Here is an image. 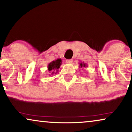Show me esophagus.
<instances>
[{
    "label": "esophagus",
    "instance_id": "obj_1",
    "mask_svg": "<svg viewBox=\"0 0 132 132\" xmlns=\"http://www.w3.org/2000/svg\"><path fill=\"white\" fill-rule=\"evenodd\" d=\"M66 62L68 64H71V63L73 62V59H67Z\"/></svg>",
    "mask_w": 132,
    "mask_h": 132
}]
</instances>
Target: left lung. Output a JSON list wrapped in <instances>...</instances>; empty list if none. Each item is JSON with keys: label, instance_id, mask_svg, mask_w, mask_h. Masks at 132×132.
Wrapping results in <instances>:
<instances>
[{"label": "left lung", "instance_id": "1", "mask_svg": "<svg viewBox=\"0 0 132 132\" xmlns=\"http://www.w3.org/2000/svg\"><path fill=\"white\" fill-rule=\"evenodd\" d=\"M87 64H86V63H84V62H81L80 63H79V67L80 68H86L87 67Z\"/></svg>", "mask_w": 132, "mask_h": 132}]
</instances>
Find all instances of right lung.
<instances>
[{
    "label": "right lung",
    "mask_w": 132,
    "mask_h": 132,
    "mask_svg": "<svg viewBox=\"0 0 132 132\" xmlns=\"http://www.w3.org/2000/svg\"><path fill=\"white\" fill-rule=\"evenodd\" d=\"M61 64H62V60L60 58L50 62L47 65L48 75L51 76L53 75L54 74H56L59 71L58 69L60 68Z\"/></svg>",
    "instance_id": "right-lung-1"
}]
</instances>
